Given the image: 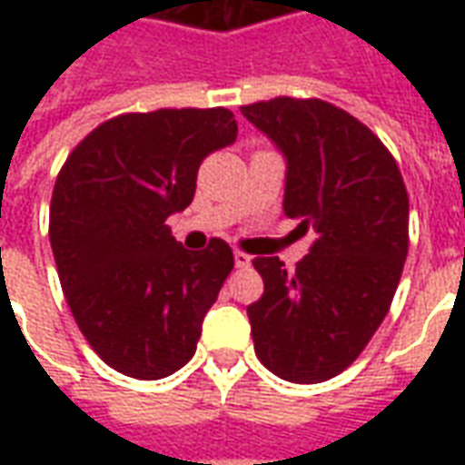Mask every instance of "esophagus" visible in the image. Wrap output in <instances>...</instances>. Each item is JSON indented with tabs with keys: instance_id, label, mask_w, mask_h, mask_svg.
Returning a JSON list of instances; mask_svg holds the SVG:
<instances>
[{
	"instance_id": "1",
	"label": "esophagus",
	"mask_w": 465,
	"mask_h": 465,
	"mask_svg": "<svg viewBox=\"0 0 465 465\" xmlns=\"http://www.w3.org/2000/svg\"><path fill=\"white\" fill-rule=\"evenodd\" d=\"M233 263H236L239 269H246V266L252 263V256H249V253H243V252H233Z\"/></svg>"
}]
</instances>
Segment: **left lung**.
I'll return each mask as SVG.
<instances>
[{"label":"left lung","instance_id":"1","mask_svg":"<svg viewBox=\"0 0 465 465\" xmlns=\"http://www.w3.org/2000/svg\"><path fill=\"white\" fill-rule=\"evenodd\" d=\"M286 156L283 212L313 229L289 272L256 256L263 293L246 313L256 356L279 379L322 383L349 369L393 302L409 253V193L376 134L323 99L276 96L242 106Z\"/></svg>","mask_w":465,"mask_h":465}]
</instances>
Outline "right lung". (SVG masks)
Segmentation results:
<instances>
[{"label": "right lung", "mask_w": 465, "mask_h": 465, "mask_svg": "<svg viewBox=\"0 0 465 465\" xmlns=\"http://www.w3.org/2000/svg\"><path fill=\"white\" fill-rule=\"evenodd\" d=\"M229 109L129 112L76 143L56 176L49 242L62 292L99 359L153 381L192 359L202 322L233 269L232 246L186 252L166 219L196 192V172L236 139Z\"/></svg>", "instance_id": "obj_1"}]
</instances>
